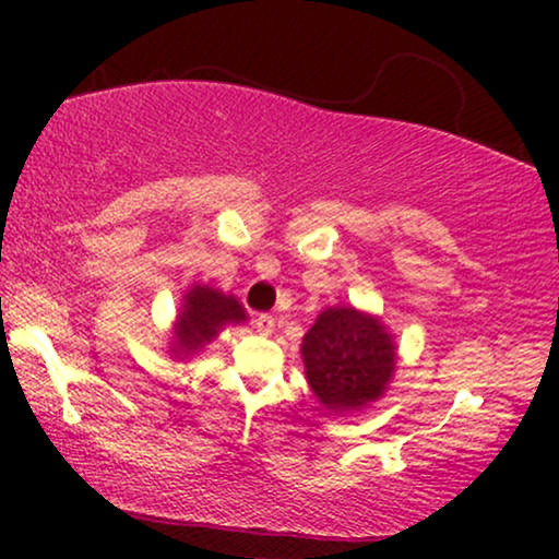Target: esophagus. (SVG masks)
Returning <instances> with one entry per match:
<instances>
[{
	"mask_svg": "<svg viewBox=\"0 0 559 559\" xmlns=\"http://www.w3.org/2000/svg\"><path fill=\"white\" fill-rule=\"evenodd\" d=\"M254 325H257L259 333H272L274 318L270 316V312H259V316L254 318Z\"/></svg>",
	"mask_w": 559,
	"mask_h": 559,
	"instance_id": "34e87169",
	"label": "esophagus"
}]
</instances>
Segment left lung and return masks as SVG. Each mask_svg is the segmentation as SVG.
Returning a JSON list of instances; mask_svg holds the SVG:
<instances>
[{
	"mask_svg": "<svg viewBox=\"0 0 559 559\" xmlns=\"http://www.w3.org/2000/svg\"><path fill=\"white\" fill-rule=\"evenodd\" d=\"M394 343L377 318L328 308L302 338L305 373L328 409H356L379 400L394 373Z\"/></svg>",
	"mask_w": 559,
	"mask_h": 559,
	"instance_id": "1",
	"label": "left lung"
}]
</instances>
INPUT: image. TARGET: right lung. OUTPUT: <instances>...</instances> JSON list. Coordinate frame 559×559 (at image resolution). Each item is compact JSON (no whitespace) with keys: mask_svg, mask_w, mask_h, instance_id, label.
I'll return each instance as SVG.
<instances>
[{"mask_svg":"<svg viewBox=\"0 0 559 559\" xmlns=\"http://www.w3.org/2000/svg\"><path fill=\"white\" fill-rule=\"evenodd\" d=\"M247 320V312L236 297H226L218 289L198 285L186 295V305L178 316V328H175L173 350L175 354H193L205 343L213 341L221 328L226 323H239Z\"/></svg>","mask_w":559,"mask_h":559,"instance_id":"right-lung-1","label":"right lung"}]
</instances>
